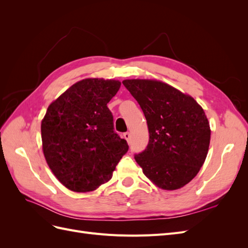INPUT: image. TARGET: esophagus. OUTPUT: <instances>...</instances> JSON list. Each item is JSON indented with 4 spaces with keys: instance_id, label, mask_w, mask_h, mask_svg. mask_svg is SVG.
Returning <instances> with one entry per match:
<instances>
[{
    "instance_id": "esophagus-1",
    "label": "esophagus",
    "mask_w": 248,
    "mask_h": 248,
    "mask_svg": "<svg viewBox=\"0 0 248 248\" xmlns=\"http://www.w3.org/2000/svg\"><path fill=\"white\" fill-rule=\"evenodd\" d=\"M123 137H124V139L129 142V140H130V133L129 132H125V133H123Z\"/></svg>"
}]
</instances>
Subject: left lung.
Wrapping results in <instances>:
<instances>
[{"instance_id":"1","label":"left lung","mask_w":248,"mask_h":248,"mask_svg":"<svg viewBox=\"0 0 248 248\" xmlns=\"http://www.w3.org/2000/svg\"><path fill=\"white\" fill-rule=\"evenodd\" d=\"M123 85L144 111L149 129L148 146L134 159L157 187L181 188L197 176L208 154L211 130L204 109L159 80L125 79Z\"/></svg>"}]
</instances>
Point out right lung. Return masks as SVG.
Here are the masks:
<instances>
[{"label":"right lung","instance_id":"obj_1","mask_svg":"<svg viewBox=\"0 0 248 248\" xmlns=\"http://www.w3.org/2000/svg\"><path fill=\"white\" fill-rule=\"evenodd\" d=\"M115 79L86 78L49 104L41 122L42 149L49 169L67 188L93 191L111 179L128 151L114 131L108 103L119 91Z\"/></svg>","mask_w":248,"mask_h":248}]
</instances>
